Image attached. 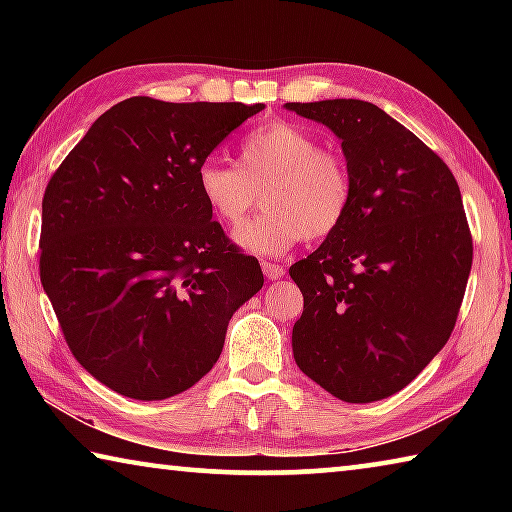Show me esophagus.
Masks as SVG:
<instances>
[{"instance_id":"1","label":"esophagus","mask_w":512,"mask_h":512,"mask_svg":"<svg viewBox=\"0 0 512 512\" xmlns=\"http://www.w3.org/2000/svg\"><path fill=\"white\" fill-rule=\"evenodd\" d=\"M262 271L268 280H277V277L284 275V266L273 264V262H262Z\"/></svg>"}]
</instances>
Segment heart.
Segmentation results:
<instances>
[{"instance_id": "obj_1", "label": "heart", "mask_w": 512, "mask_h": 512, "mask_svg": "<svg viewBox=\"0 0 512 512\" xmlns=\"http://www.w3.org/2000/svg\"><path fill=\"white\" fill-rule=\"evenodd\" d=\"M196 187L225 225L244 221L264 189L266 212L241 225L235 241L266 257L284 255L302 237H329L352 201V178L341 155L320 149L314 133L284 119L250 131L239 146V164L205 158L196 169Z\"/></svg>"}]
</instances>
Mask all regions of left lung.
<instances>
[{"label": "left lung", "mask_w": 512, "mask_h": 512, "mask_svg": "<svg viewBox=\"0 0 512 512\" xmlns=\"http://www.w3.org/2000/svg\"><path fill=\"white\" fill-rule=\"evenodd\" d=\"M341 140L352 201L339 230L289 268L305 296L298 368L343 402L402 391L443 350L472 268L461 189L400 121L359 99L287 103Z\"/></svg>", "instance_id": "1"}]
</instances>
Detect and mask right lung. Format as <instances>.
I'll list each match as a JSON object with an SVG mask.
<instances>
[{"label":"right lung","instance_id":"add662e5","mask_svg":"<svg viewBox=\"0 0 512 512\" xmlns=\"http://www.w3.org/2000/svg\"><path fill=\"white\" fill-rule=\"evenodd\" d=\"M259 110L126 99L51 176L42 289L76 361L115 393L153 402L192 388L262 289L259 262L230 244L196 187L198 164Z\"/></svg>","mask_w":512,"mask_h":512}]
</instances>
